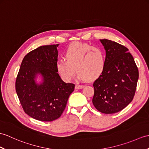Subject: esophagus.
I'll return each instance as SVG.
<instances>
[{
    "mask_svg": "<svg viewBox=\"0 0 149 149\" xmlns=\"http://www.w3.org/2000/svg\"><path fill=\"white\" fill-rule=\"evenodd\" d=\"M84 87V85H80V84H76L75 85V89H80Z\"/></svg>",
    "mask_w": 149,
    "mask_h": 149,
    "instance_id": "34e87169",
    "label": "esophagus"
}]
</instances>
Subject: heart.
Returning <instances> with one entry per match:
<instances>
[{"label": "heart", "instance_id": "obj_1", "mask_svg": "<svg viewBox=\"0 0 149 149\" xmlns=\"http://www.w3.org/2000/svg\"><path fill=\"white\" fill-rule=\"evenodd\" d=\"M65 60L57 61V71L65 81L75 77L76 70L81 80L93 81L99 77L105 67V54L102 48L88 44L76 42L65 52Z\"/></svg>", "mask_w": 149, "mask_h": 149}]
</instances>
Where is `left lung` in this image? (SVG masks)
<instances>
[{"label": "left lung", "mask_w": 149, "mask_h": 149, "mask_svg": "<svg viewBox=\"0 0 149 149\" xmlns=\"http://www.w3.org/2000/svg\"><path fill=\"white\" fill-rule=\"evenodd\" d=\"M106 52L105 67L93 83V103L98 111L114 113L124 109L135 94L138 70L128 49L108 39H100Z\"/></svg>", "instance_id": "left-lung-1"}]
</instances>
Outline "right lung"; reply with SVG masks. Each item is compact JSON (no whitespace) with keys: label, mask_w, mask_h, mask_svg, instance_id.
I'll list each match as a JSON object with an SVG mask.
<instances>
[{"label":"right lung","mask_w":149,"mask_h":149,"mask_svg":"<svg viewBox=\"0 0 149 149\" xmlns=\"http://www.w3.org/2000/svg\"><path fill=\"white\" fill-rule=\"evenodd\" d=\"M59 44L37 47L24 57L16 80V91L24 111L41 121H53L61 116L75 84L65 83L58 74ZM39 74L43 82L37 84Z\"/></svg>","instance_id":"add662e5"}]
</instances>
